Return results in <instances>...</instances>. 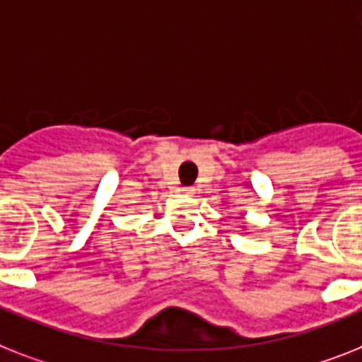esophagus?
<instances>
[{
    "label": "esophagus",
    "instance_id": "esophagus-1",
    "mask_svg": "<svg viewBox=\"0 0 362 362\" xmlns=\"http://www.w3.org/2000/svg\"><path fill=\"white\" fill-rule=\"evenodd\" d=\"M194 192H196V188H194V187H183V188H181V194H183V196H192Z\"/></svg>",
    "mask_w": 362,
    "mask_h": 362
}]
</instances>
